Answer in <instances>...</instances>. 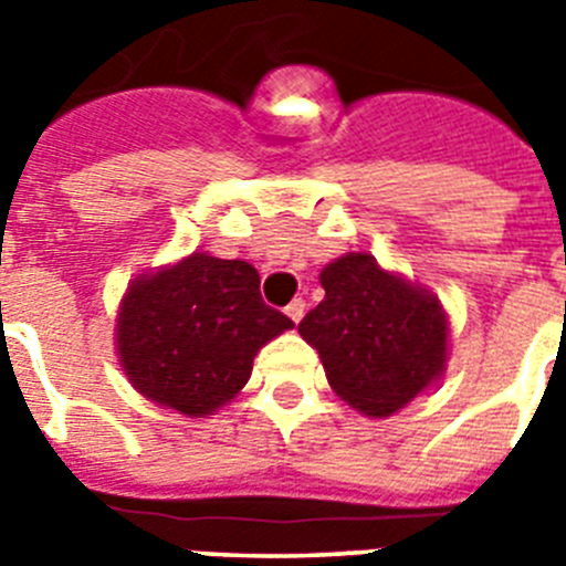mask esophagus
I'll return each mask as SVG.
<instances>
[{
	"label": "esophagus",
	"instance_id": "obj_1",
	"mask_svg": "<svg viewBox=\"0 0 566 566\" xmlns=\"http://www.w3.org/2000/svg\"><path fill=\"white\" fill-rule=\"evenodd\" d=\"M286 314H289V319H292V323H300V319H303V314H306V300L294 297L292 303L286 306Z\"/></svg>",
	"mask_w": 566,
	"mask_h": 566
}]
</instances>
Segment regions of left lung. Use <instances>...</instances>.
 <instances>
[{
  "instance_id": "1",
  "label": "left lung",
  "mask_w": 566,
  "mask_h": 566,
  "mask_svg": "<svg viewBox=\"0 0 566 566\" xmlns=\"http://www.w3.org/2000/svg\"><path fill=\"white\" fill-rule=\"evenodd\" d=\"M326 297L297 326L328 385L365 417H391L448 363V314L437 294L348 252L319 272Z\"/></svg>"
}]
</instances>
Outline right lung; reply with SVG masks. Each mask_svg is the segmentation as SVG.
<instances>
[{"label":"right lung","instance_id":"1","mask_svg":"<svg viewBox=\"0 0 566 566\" xmlns=\"http://www.w3.org/2000/svg\"><path fill=\"white\" fill-rule=\"evenodd\" d=\"M292 326L263 303L252 263L192 252L129 283L115 343L135 391L209 417L249 382L254 354Z\"/></svg>","mask_w":566,"mask_h":566}]
</instances>
